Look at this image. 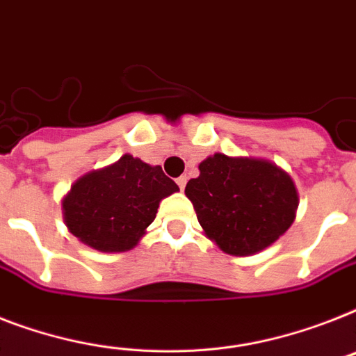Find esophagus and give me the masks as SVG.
<instances>
[{
	"label": "esophagus",
	"instance_id": "esophagus-1",
	"mask_svg": "<svg viewBox=\"0 0 356 356\" xmlns=\"http://www.w3.org/2000/svg\"><path fill=\"white\" fill-rule=\"evenodd\" d=\"M186 175H181V177L177 179V184H179V188H181V190H184V186H186Z\"/></svg>",
	"mask_w": 356,
	"mask_h": 356
}]
</instances>
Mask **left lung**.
Returning a JSON list of instances; mask_svg holds the SVG:
<instances>
[{"mask_svg": "<svg viewBox=\"0 0 356 356\" xmlns=\"http://www.w3.org/2000/svg\"><path fill=\"white\" fill-rule=\"evenodd\" d=\"M199 225L223 252L256 254L293 225L298 192L293 179L265 159L213 153L184 188Z\"/></svg>", "mask_w": 356, "mask_h": 356, "instance_id": "1", "label": "left lung"}]
</instances>
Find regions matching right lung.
I'll list each match as a JSON object with an SVG mask.
<instances>
[{"label":"right lung","mask_w":356,"mask_h":356,"mask_svg":"<svg viewBox=\"0 0 356 356\" xmlns=\"http://www.w3.org/2000/svg\"><path fill=\"white\" fill-rule=\"evenodd\" d=\"M177 190L161 166L126 153L111 166L78 179L62 201L63 221L95 250H131L153 223L159 203Z\"/></svg>","instance_id":"obj_1"}]
</instances>
